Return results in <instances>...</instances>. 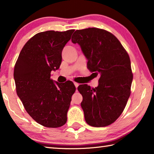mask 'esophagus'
Instances as JSON below:
<instances>
[{
  "instance_id": "esophagus-1",
  "label": "esophagus",
  "mask_w": 154,
  "mask_h": 154,
  "mask_svg": "<svg viewBox=\"0 0 154 154\" xmlns=\"http://www.w3.org/2000/svg\"><path fill=\"white\" fill-rule=\"evenodd\" d=\"M74 85H75V88H77V87L78 86H79V83H76V82H74Z\"/></svg>"
}]
</instances>
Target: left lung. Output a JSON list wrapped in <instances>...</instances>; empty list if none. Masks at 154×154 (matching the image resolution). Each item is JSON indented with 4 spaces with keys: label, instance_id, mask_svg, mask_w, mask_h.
Masks as SVG:
<instances>
[{
    "label": "left lung",
    "instance_id": "1",
    "mask_svg": "<svg viewBox=\"0 0 154 154\" xmlns=\"http://www.w3.org/2000/svg\"><path fill=\"white\" fill-rule=\"evenodd\" d=\"M88 59V69L97 76L95 88L80 85L83 96L81 106L89 125L102 127L110 125L121 116L131 94L133 81L129 56L119 40L104 29L89 27L76 30L72 36Z\"/></svg>",
    "mask_w": 154,
    "mask_h": 154
}]
</instances>
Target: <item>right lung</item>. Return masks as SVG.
Segmentation results:
<instances>
[{
  "label": "right lung",
  "mask_w": 154,
  "mask_h": 154,
  "mask_svg": "<svg viewBox=\"0 0 154 154\" xmlns=\"http://www.w3.org/2000/svg\"><path fill=\"white\" fill-rule=\"evenodd\" d=\"M74 31H46L33 35L23 47L14 68L17 96L29 116L46 127H60L67 121L76 88L71 81L54 82L50 72L59 69L63 49Z\"/></svg>",
  "instance_id": "1"
}]
</instances>
